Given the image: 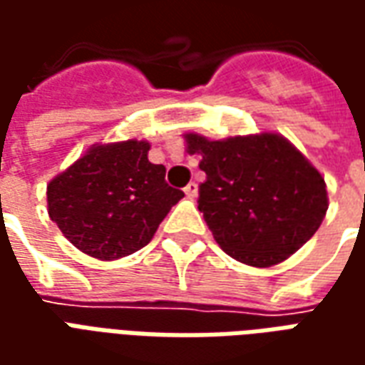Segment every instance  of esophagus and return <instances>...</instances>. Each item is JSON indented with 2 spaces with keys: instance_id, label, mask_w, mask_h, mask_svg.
I'll return each instance as SVG.
<instances>
[{
  "instance_id": "obj_1",
  "label": "esophagus",
  "mask_w": 365,
  "mask_h": 365,
  "mask_svg": "<svg viewBox=\"0 0 365 365\" xmlns=\"http://www.w3.org/2000/svg\"><path fill=\"white\" fill-rule=\"evenodd\" d=\"M185 195H187V197L190 199H195L197 197V183L195 182H191V183H187V185H185Z\"/></svg>"
}]
</instances>
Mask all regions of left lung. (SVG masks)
I'll return each instance as SVG.
<instances>
[{
  "mask_svg": "<svg viewBox=\"0 0 365 365\" xmlns=\"http://www.w3.org/2000/svg\"><path fill=\"white\" fill-rule=\"evenodd\" d=\"M185 143L190 154L201 156L207 175L199 185V211L235 260L268 268L319 230L329 209L324 180L283 136L207 140L191 133Z\"/></svg>",
  "mask_w": 365,
  "mask_h": 365,
  "instance_id": "left-lung-1",
  "label": "left lung"
}]
</instances>
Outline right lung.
<instances>
[{"mask_svg":"<svg viewBox=\"0 0 365 365\" xmlns=\"http://www.w3.org/2000/svg\"><path fill=\"white\" fill-rule=\"evenodd\" d=\"M148 150L144 140L99 144L48 183V215L78 250L99 260L136 252L183 197Z\"/></svg>","mask_w":365,"mask_h":365,"instance_id":"1","label":"right lung"}]
</instances>
